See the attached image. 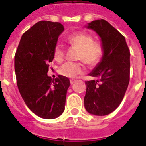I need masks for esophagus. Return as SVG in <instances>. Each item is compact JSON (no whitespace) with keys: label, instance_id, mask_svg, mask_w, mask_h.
<instances>
[{"label":"esophagus","instance_id":"esophagus-1","mask_svg":"<svg viewBox=\"0 0 146 146\" xmlns=\"http://www.w3.org/2000/svg\"><path fill=\"white\" fill-rule=\"evenodd\" d=\"M74 82H75V80H70V84H73Z\"/></svg>","mask_w":146,"mask_h":146}]
</instances>
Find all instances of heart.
Here are the masks:
<instances>
[{"instance_id":"1","label":"heart","mask_w":146,"mask_h":146,"mask_svg":"<svg viewBox=\"0 0 146 146\" xmlns=\"http://www.w3.org/2000/svg\"><path fill=\"white\" fill-rule=\"evenodd\" d=\"M66 40L72 46L79 48L77 58L82 62H68L59 69V73L68 78H75L85 71V62L90 66H97L104 57V47L99 42L94 41V38L87 32H76L66 37ZM54 58L57 62L62 61L65 57V48L60 42L56 43L53 50Z\"/></svg>"}]
</instances>
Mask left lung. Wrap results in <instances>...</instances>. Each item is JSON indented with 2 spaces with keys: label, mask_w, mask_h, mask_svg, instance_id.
I'll return each mask as SVG.
<instances>
[{
  "label": "left lung",
  "mask_w": 146,
  "mask_h": 146,
  "mask_svg": "<svg viewBox=\"0 0 146 146\" xmlns=\"http://www.w3.org/2000/svg\"><path fill=\"white\" fill-rule=\"evenodd\" d=\"M88 27L101 38L104 57L89 74L94 79L85 81L84 108L95 115H107L121 104L130 82V50L125 37L108 21L93 20Z\"/></svg>",
  "instance_id": "1"
}]
</instances>
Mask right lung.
<instances>
[{"label":"right lung","mask_w":146,"mask_h":146,"mask_svg":"<svg viewBox=\"0 0 146 146\" xmlns=\"http://www.w3.org/2000/svg\"><path fill=\"white\" fill-rule=\"evenodd\" d=\"M64 31L58 22L42 20L25 31L15 54L16 84L20 95L31 111L40 118H58L65 110L68 77L52 80L47 76L53 50Z\"/></svg>","instance_id":"1"}]
</instances>
